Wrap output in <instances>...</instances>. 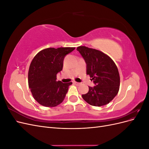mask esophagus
<instances>
[{"mask_svg": "<svg viewBox=\"0 0 149 149\" xmlns=\"http://www.w3.org/2000/svg\"><path fill=\"white\" fill-rule=\"evenodd\" d=\"M73 83H74V84H76V85H77V86H79V85L81 84L80 83H78V82H76V81H74Z\"/></svg>", "mask_w": 149, "mask_h": 149, "instance_id": "34e87169", "label": "esophagus"}]
</instances>
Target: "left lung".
<instances>
[{
  "instance_id": "obj_1",
  "label": "left lung",
  "mask_w": 149,
  "mask_h": 149,
  "mask_svg": "<svg viewBox=\"0 0 149 149\" xmlns=\"http://www.w3.org/2000/svg\"><path fill=\"white\" fill-rule=\"evenodd\" d=\"M86 64V74L92 78L93 87L89 86L83 100L90 105L102 106L111 101L118 94L120 86L119 71L114 62L104 53L84 46L76 49Z\"/></svg>"
}]
</instances>
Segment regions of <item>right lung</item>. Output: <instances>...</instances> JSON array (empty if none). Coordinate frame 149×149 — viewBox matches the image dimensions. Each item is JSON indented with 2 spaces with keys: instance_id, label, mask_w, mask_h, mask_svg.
Instances as JSON below:
<instances>
[{
  "instance_id": "add662e5",
  "label": "right lung",
  "mask_w": 149,
  "mask_h": 149,
  "mask_svg": "<svg viewBox=\"0 0 149 149\" xmlns=\"http://www.w3.org/2000/svg\"><path fill=\"white\" fill-rule=\"evenodd\" d=\"M75 48H49L38 53L29 71V86L35 100L45 107L60 104L65 97L71 82L56 81V74L63 69L66 55Z\"/></svg>"
}]
</instances>
